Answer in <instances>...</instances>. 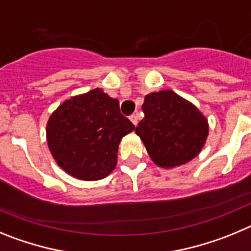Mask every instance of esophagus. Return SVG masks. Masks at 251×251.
<instances>
[{
  "label": "esophagus",
  "instance_id": "1",
  "mask_svg": "<svg viewBox=\"0 0 251 251\" xmlns=\"http://www.w3.org/2000/svg\"><path fill=\"white\" fill-rule=\"evenodd\" d=\"M129 119H130V122L134 124V126H137V124H138V117H137V114H132L129 117Z\"/></svg>",
  "mask_w": 251,
  "mask_h": 251
}]
</instances>
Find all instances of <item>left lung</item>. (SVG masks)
I'll return each instance as SVG.
<instances>
[{
  "label": "left lung",
  "instance_id": "1",
  "mask_svg": "<svg viewBox=\"0 0 251 251\" xmlns=\"http://www.w3.org/2000/svg\"><path fill=\"white\" fill-rule=\"evenodd\" d=\"M145 118L136 133L157 166L174 168L185 165L201 152L208 136L205 115L172 90L146 95Z\"/></svg>",
  "mask_w": 251,
  "mask_h": 251
}]
</instances>
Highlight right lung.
I'll list each match as a JSON object with an SVG mask.
<instances>
[{
  "label": "right lung",
  "mask_w": 251,
  "mask_h": 251,
  "mask_svg": "<svg viewBox=\"0 0 251 251\" xmlns=\"http://www.w3.org/2000/svg\"><path fill=\"white\" fill-rule=\"evenodd\" d=\"M134 128L121 114L119 101L97 88L57 106L46 124V139L66 174L97 181L114 170L119 143Z\"/></svg>",
  "instance_id": "1"
}]
</instances>
